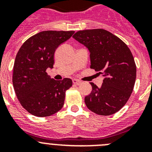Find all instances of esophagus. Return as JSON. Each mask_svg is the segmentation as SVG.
<instances>
[{
	"instance_id": "esophagus-1",
	"label": "esophagus",
	"mask_w": 152,
	"mask_h": 152,
	"mask_svg": "<svg viewBox=\"0 0 152 152\" xmlns=\"http://www.w3.org/2000/svg\"><path fill=\"white\" fill-rule=\"evenodd\" d=\"M72 81H73V84H76V85H79V84L81 83V81L79 80H77V79H73V80H72Z\"/></svg>"
}]
</instances>
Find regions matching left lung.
I'll return each instance as SVG.
<instances>
[{"label":"left lung","mask_w":152,"mask_h":152,"mask_svg":"<svg viewBox=\"0 0 152 152\" xmlns=\"http://www.w3.org/2000/svg\"><path fill=\"white\" fill-rule=\"evenodd\" d=\"M73 38L88 49L91 68L104 77L101 87L91 82L92 91L84 98L90 110L110 116L128 101L136 78V66L129 47L103 29L77 31Z\"/></svg>","instance_id":"left-lung-1"}]
</instances>
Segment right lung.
<instances>
[{"label":"right lung","instance_id":"add662e5","mask_svg":"<svg viewBox=\"0 0 152 152\" xmlns=\"http://www.w3.org/2000/svg\"><path fill=\"white\" fill-rule=\"evenodd\" d=\"M75 31H42L28 39L20 47L13 65V84L25 110L38 117L52 116L64 105L65 91L72 80H56L47 75L53 68L58 47L69 39Z\"/></svg>","mask_w":152,"mask_h":152}]
</instances>
